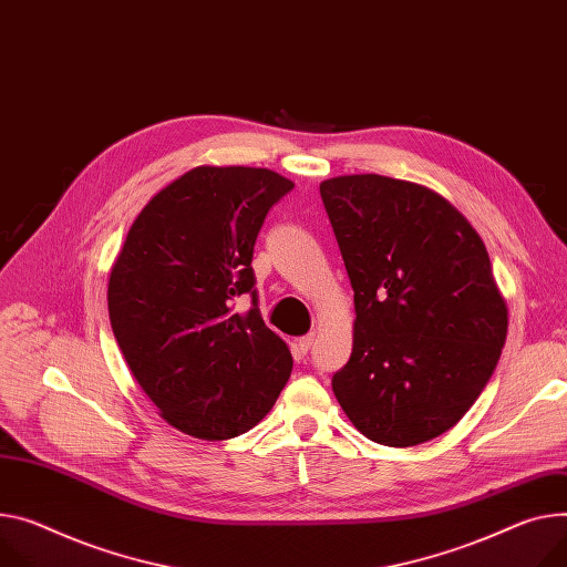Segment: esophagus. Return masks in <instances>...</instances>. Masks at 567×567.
I'll use <instances>...</instances> for the list:
<instances>
[{
    "label": "esophagus",
    "instance_id": "esophagus-1",
    "mask_svg": "<svg viewBox=\"0 0 567 567\" xmlns=\"http://www.w3.org/2000/svg\"><path fill=\"white\" fill-rule=\"evenodd\" d=\"M313 340H316V336H313V333L301 336V338H299V342H297V344H299V350H301L303 354H307V352L311 350V347H313Z\"/></svg>",
    "mask_w": 567,
    "mask_h": 567
}]
</instances>
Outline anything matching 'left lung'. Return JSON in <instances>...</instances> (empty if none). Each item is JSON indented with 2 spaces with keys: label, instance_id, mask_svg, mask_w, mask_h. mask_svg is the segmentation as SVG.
<instances>
[{
  "label": "left lung",
  "instance_id": "8db88e82",
  "mask_svg": "<svg viewBox=\"0 0 567 567\" xmlns=\"http://www.w3.org/2000/svg\"><path fill=\"white\" fill-rule=\"evenodd\" d=\"M320 195L357 311L333 395L365 439L426 443L482 395L506 340L508 311L486 245L420 184L350 174L322 182Z\"/></svg>",
  "mask_w": 567,
  "mask_h": 567
}]
</instances>
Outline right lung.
Wrapping results in <instances>:
<instances>
[{"label":"right lung","mask_w":567,"mask_h":567,"mask_svg":"<svg viewBox=\"0 0 567 567\" xmlns=\"http://www.w3.org/2000/svg\"><path fill=\"white\" fill-rule=\"evenodd\" d=\"M295 188L266 167L202 165L141 210L109 279L124 361L161 417L227 441L268 415L292 357L258 311L251 256L268 210ZM252 303L238 312L237 297Z\"/></svg>","instance_id":"obj_1"}]
</instances>
